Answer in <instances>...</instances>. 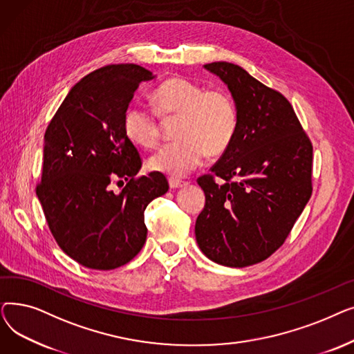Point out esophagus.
Returning <instances> with one entry per match:
<instances>
[{
	"label": "esophagus",
	"mask_w": 354,
	"mask_h": 354,
	"mask_svg": "<svg viewBox=\"0 0 354 354\" xmlns=\"http://www.w3.org/2000/svg\"><path fill=\"white\" fill-rule=\"evenodd\" d=\"M187 185H188L187 182L175 179V178H169V187H171V189H178V188H182V187H187Z\"/></svg>",
	"instance_id": "obj_1"
}]
</instances>
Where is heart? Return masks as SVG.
<instances>
[{
  "mask_svg": "<svg viewBox=\"0 0 354 354\" xmlns=\"http://www.w3.org/2000/svg\"><path fill=\"white\" fill-rule=\"evenodd\" d=\"M153 103L166 120L179 119V140L166 143L149 158V169L169 176L188 175L207 153L218 156L230 147L238 124L236 107L224 90H205L183 77L165 80L153 91ZM123 129L133 143L151 147L160 136V124L152 111L140 104L129 106Z\"/></svg>",
  "mask_w": 354,
  "mask_h": 354,
  "instance_id": "obj_1",
  "label": "heart"
}]
</instances>
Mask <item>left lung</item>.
Returning a JSON list of instances; mask_svg holds the SVG:
<instances>
[{
	"mask_svg": "<svg viewBox=\"0 0 354 354\" xmlns=\"http://www.w3.org/2000/svg\"><path fill=\"white\" fill-rule=\"evenodd\" d=\"M224 83L236 107L230 147L198 179L205 207L195 236L211 261L243 268L283 245L311 196L313 146L288 100L236 64H203ZM214 176L226 182L219 185Z\"/></svg>",
	"mask_w": 354,
	"mask_h": 354,
	"instance_id": "left-lung-1",
	"label": "left lung"
}]
</instances>
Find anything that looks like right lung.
<instances>
[{"instance_id": "right-lung-1", "label": "right lung", "mask_w": 354, "mask_h": 354, "mask_svg": "<svg viewBox=\"0 0 354 354\" xmlns=\"http://www.w3.org/2000/svg\"><path fill=\"white\" fill-rule=\"evenodd\" d=\"M156 76L138 64H111L87 74L67 93L44 135L37 196L59 247L91 270H113L145 245L147 203L169 189L160 172L142 167L126 136L124 113L142 83ZM115 177L127 187L115 194Z\"/></svg>"}]
</instances>
